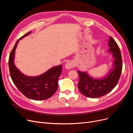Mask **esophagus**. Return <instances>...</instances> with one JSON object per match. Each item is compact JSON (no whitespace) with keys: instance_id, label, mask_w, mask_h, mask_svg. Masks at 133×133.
<instances>
[{"instance_id":"1","label":"esophagus","mask_w":133,"mask_h":133,"mask_svg":"<svg viewBox=\"0 0 133 133\" xmlns=\"http://www.w3.org/2000/svg\"><path fill=\"white\" fill-rule=\"evenodd\" d=\"M73 66H74L73 63L72 62H68L66 63L65 65V69L70 70V69H71V68L73 67Z\"/></svg>"}]
</instances>
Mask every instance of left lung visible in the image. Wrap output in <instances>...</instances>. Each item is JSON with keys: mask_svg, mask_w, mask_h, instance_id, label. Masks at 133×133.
<instances>
[{"mask_svg": "<svg viewBox=\"0 0 133 133\" xmlns=\"http://www.w3.org/2000/svg\"><path fill=\"white\" fill-rule=\"evenodd\" d=\"M108 53L112 54L114 59L110 71L102 78H94L86 71H78L79 82L78 89L87 97L99 98L110 92L117 84L122 73L123 62L120 50L117 43L112 37L108 43Z\"/></svg>", "mask_w": 133, "mask_h": 133, "instance_id": "1", "label": "left lung"}]
</instances>
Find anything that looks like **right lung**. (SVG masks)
<instances>
[{
    "mask_svg": "<svg viewBox=\"0 0 133 133\" xmlns=\"http://www.w3.org/2000/svg\"><path fill=\"white\" fill-rule=\"evenodd\" d=\"M31 33L29 32L19 39L12 49L9 58V68L11 78L19 90L28 98L34 100H45L50 98L58 87V78L62 66L50 68L45 73L36 76H27L22 73L14 64L15 52L21 39Z\"/></svg>",
    "mask_w": 133,
    "mask_h": 133,
    "instance_id": "add662e5",
    "label": "right lung"
}]
</instances>
